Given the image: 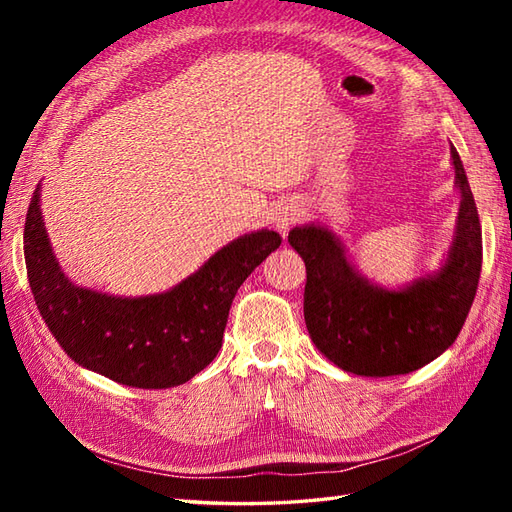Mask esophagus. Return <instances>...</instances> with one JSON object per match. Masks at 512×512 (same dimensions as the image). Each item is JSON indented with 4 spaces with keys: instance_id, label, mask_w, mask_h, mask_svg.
<instances>
[{
    "instance_id": "34e87169",
    "label": "esophagus",
    "mask_w": 512,
    "mask_h": 512,
    "mask_svg": "<svg viewBox=\"0 0 512 512\" xmlns=\"http://www.w3.org/2000/svg\"><path fill=\"white\" fill-rule=\"evenodd\" d=\"M299 215H301L299 204L292 202V200H286V202H281V204L275 206V211L270 213V222L275 224L277 231L286 235L288 228L299 220Z\"/></svg>"
}]
</instances>
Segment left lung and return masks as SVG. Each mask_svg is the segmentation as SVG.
<instances>
[{"label":"left lung","mask_w":512,"mask_h":512,"mask_svg":"<svg viewBox=\"0 0 512 512\" xmlns=\"http://www.w3.org/2000/svg\"><path fill=\"white\" fill-rule=\"evenodd\" d=\"M460 211L453 244L436 273L385 288L358 273L328 226L288 233L306 262L303 317L317 350L343 372L367 378L409 374L458 339L482 270V226L458 151L451 145Z\"/></svg>","instance_id":"left-lung-1"}]
</instances>
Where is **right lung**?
<instances>
[{
	"label": "right lung",
	"mask_w": 512,
	"mask_h": 512,
	"mask_svg": "<svg viewBox=\"0 0 512 512\" xmlns=\"http://www.w3.org/2000/svg\"><path fill=\"white\" fill-rule=\"evenodd\" d=\"M32 195L24 255L41 319L76 365L140 389L187 383L222 347L228 310L246 277L279 248L275 231L239 235L180 284L145 297H114L76 286L54 255Z\"/></svg>",
	"instance_id": "right-lung-1"
}]
</instances>
